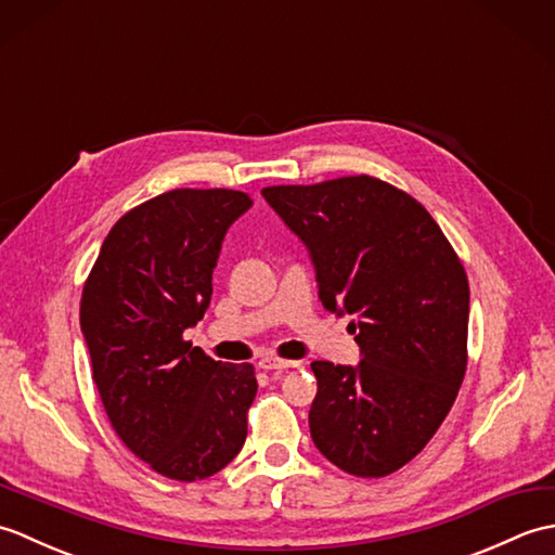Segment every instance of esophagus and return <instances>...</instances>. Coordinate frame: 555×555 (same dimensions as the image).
Instances as JSON below:
<instances>
[{
    "mask_svg": "<svg viewBox=\"0 0 555 555\" xmlns=\"http://www.w3.org/2000/svg\"><path fill=\"white\" fill-rule=\"evenodd\" d=\"M259 367L271 372V370H288V367H296V362L293 360H284V358H274V356H264L259 360Z\"/></svg>",
    "mask_w": 555,
    "mask_h": 555,
    "instance_id": "obj_1",
    "label": "esophagus"
}]
</instances>
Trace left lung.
Listing matches in <instances>:
<instances>
[{
    "mask_svg": "<svg viewBox=\"0 0 555 555\" xmlns=\"http://www.w3.org/2000/svg\"><path fill=\"white\" fill-rule=\"evenodd\" d=\"M262 195L310 247L324 308L356 317L358 367L310 364L312 441L348 475H391L429 443L465 379V267L429 211L374 176Z\"/></svg>",
    "mask_w": 555,
    "mask_h": 555,
    "instance_id": "left-lung-1",
    "label": "left lung"
}]
</instances>
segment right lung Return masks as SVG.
<instances>
[{
    "label": "right lung",
    "instance_id": "right-lung-1",
    "mask_svg": "<svg viewBox=\"0 0 555 555\" xmlns=\"http://www.w3.org/2000/svg\"><path fill=\"white\" fill-rule=\"evenodd\" d=\"M229 188H173L104 238L80 296L92 382L116 436L157 475L197 481L238 455L257 379L183 338L205 317L227 229L250 209Z\"/></svg>",
    "mask_w": 555,
    "mask_h": 555
}]
</instances>
